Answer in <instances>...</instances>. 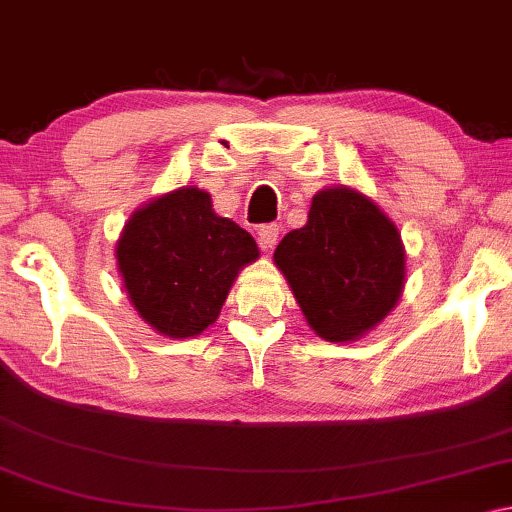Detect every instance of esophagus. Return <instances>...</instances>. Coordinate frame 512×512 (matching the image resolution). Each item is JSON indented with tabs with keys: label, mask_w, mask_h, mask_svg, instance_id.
Returning <instances> with one entry per match:
<instances>
[{
	"label": "esophagus",
	"mask_w": 512,
	"mask_h": 512,
	"mask_svg": "<svg viewBox=\"0 0 512 512\" xmlns=\"http://www.w3.org/2000/svg\"><path fill=\"white\" fill-rule=\"evenodd\" d=\"M279 242V226L277 224H263L258 229V245H261L263 251L274 249V245Z\"/></svg>",
	"instance_id": "34e87169"
}]
</instances>
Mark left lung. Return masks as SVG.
Listing matches in <instances>:
<instances>
[{"mask_svg": "<svg viewBox=\"0 0 512 512\" xmlns=\"http://www.w3.org/2000/svg\"><path fill=\"white\" fill-rule=\"evenodd\" d=\"M274 265L309 327L329 343L373 332L405 288V247L396 224L350 185L313 196L306 224L274 249Z\"/></svg>", "mask_w": 512, "mask_h": 512, "instance_id": "8db88e82", "label": "left lung"}]
</instances>
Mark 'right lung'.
Instances as JSON below:
<instances>
[{"mask_svg": "<svg viewBox=\"0 0 512 512\" xmlns=\"http://www.w3.org/2000/svg\"><path fill=\"white\" fill-rule=\"evenodd\" d=\"M256 240L212 210L196 185L155 196L132 212L116 240L128 300L167 338H194L217 320L242 267L258 261Z\"/></svg>", "mask_w": 512, "mask_h": 512, "instance_id": "1", "label": "right lung"}]
</instances>
